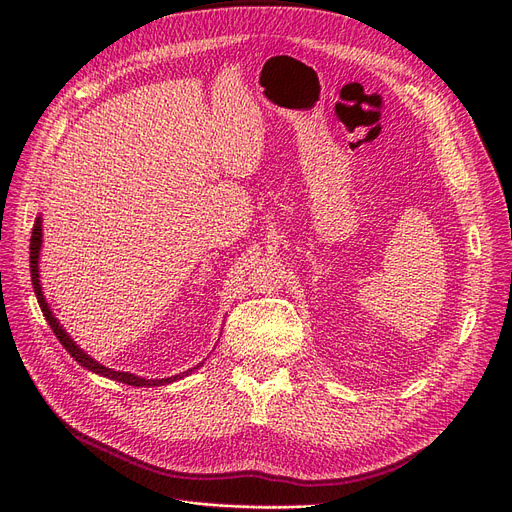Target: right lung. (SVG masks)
<instances>
[{
  "label": "right lung",
  "mask_w": 512,
  "mask_h": 512,
  "mask_svg": "<svg viewBox=\"0 0 512 512\" xmlns=\"http://www.w3.org/2000/svg\"><path fill=\"white\" fill-rule=\"evenodd\" d=\"M41 242H43V228H41V218L35 220V226H33V236H31V280H33V288H35V294H37V301H39V307L43 311V317L47 319V324L51 326L53 334L58 336V340L62 342V346L66 348V351L74 357L76 363L83 365L85 369L93 371V373H99L103 375V378H110V380H116V382H122V384H128V386H141V388H149V386H164V384H172L180 378H184V375L193 373V369H199L203 363H199L197 367L188 369L184 373H178L174 375V378H164V380H145V378H139V375L134 373H128V371H114L110 367H103L101 363H97L93 357H89L83 348H80L70 336L68 332L60 326V321L53 317L45 297H43V290H41V282H39V251H41Z\"/></svg>",
  "instance_id": "obj_1"
}]
</instances>
